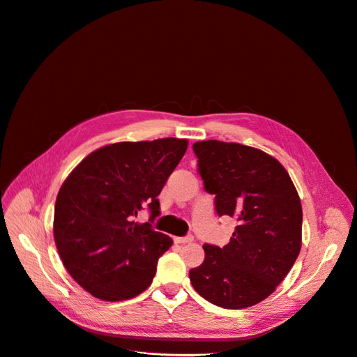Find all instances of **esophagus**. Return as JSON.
<instances>
[{"label":"esophagus","mask_w":357,"mask_h":357,"mask_svg":"<svg viewBox=\"0 0 357 357\" xmlns=\"http://www.w3.org/2000/svg\"><path fill=\"white\" fill-rule=\"evenodd\" d=\"M174 242L176 243H180V245H184V243H190V242H193V236H184V238H174Z\"/></svg>","instance_id":"obj_1"}]
</instances>
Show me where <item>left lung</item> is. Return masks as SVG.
<instances>
[{
    "mask_svg": "<svg viewBox=\"0 0 357 357\" xmlns=\"http://www.w3.org/2000/svg\"><path fill=\"white\" fill-rule=\"evenodd\" d=\"M206 192L219 216L238 226L223 248L204 245V261L188 275L199 294L222 308L241 310L269 297L294 265L303 235V208L284 165L238 142L193 144Z\"/></svg>",
    "mask_w": 357,
    "mask_h": 357,
    "instance_id": "obj_1",
    "label": "left lung"
}]
</instances>
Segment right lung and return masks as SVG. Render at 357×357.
Returning a JSON list of instances; mask_svg holds the SVG:
<instances>
[{"label":"right lung","mask_w":357,"mask_h":357,"mask_svg":"<svg viewBox=\"0 0 357 357\" xmlns=\"http://www.w3.org/2000/svg\"><path fill=\"white\" fill-rule=\"evenodd\" d=\"M184 138L122 141L83 158L61 184L53 234L70 277L103 301L130 300L149 288L158 258L173 239L135 218L144 206L151 220L158 195L187 150Z\"/></svg>","instance_id":"obj_1"}]
</instances>
